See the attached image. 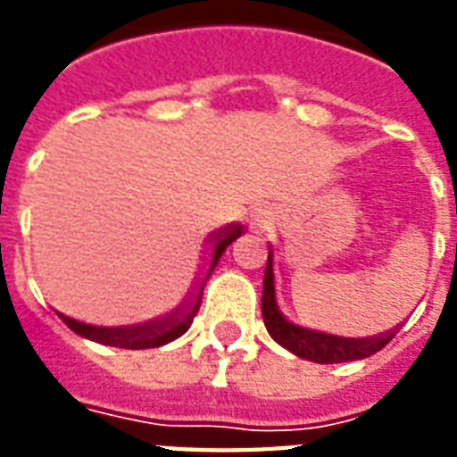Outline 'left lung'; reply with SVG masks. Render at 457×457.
I'll list each match as a JSON object with an SVG mask.
<instances>
[{"instance_id":"8db88e82","label":"left lung","mask_w":457,"mask_h":457,"mask_svg":"<svg viewBox=\"0 0 457 457\" xmlns=\"http://www.w3.org/2000/svg\"><path fill=\"white\" fill-rule=\"evenodd\" d=\"M263 322L268 327V334L278 341L279 346L292 351L294 355L305 358V361L322 362V365H332V362H348V361H362L368 355L382 351L389 344L396 332L391 329L379 337H365V339H346V337H334V334L315 332V329H305V327L294 325L279 312L278 299H275V272H272V249L268 253V265H265L263 278Z\"/></svg>"}]
</instances>
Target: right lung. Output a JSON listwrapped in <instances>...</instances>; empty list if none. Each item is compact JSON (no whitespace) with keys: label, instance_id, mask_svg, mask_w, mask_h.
I'll list each match as a JSON object with an SVG mask.
<instances>
[{"label":"right lung","instance_id":"obj_1","mask_svg":"<svg viewBox=\"0 0 457 457\" xmlns=\"http://www.w3.org/2000/svg\"><path fill=\"white\" fill-rule=\"evenodd\" d=\"M244 228L239 222L235 225H228V228L218 229L211 235L208 242H213V253H211V263H208V270L204 275V279H199V285L194 287V292L187 296L182 303L170 311L163 318L152 320V322H142V325H130V327H96V325H85L80 320L66 318V315H61L59 318L66 322L75 334H80L85 339H92L96 344H106V346H118V348H156L163 346V344H170L178 337L189 329L192 325L194 315L199 312L201 305V294H204V285H206L208 275L213 272V268L218 265L220 256L225 253L229 244L235 242L237 237L242 235Z\"/></svg>","mask_w":457,"mask_h":457}]
</instances>
